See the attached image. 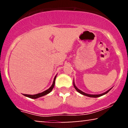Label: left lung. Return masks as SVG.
Returning a JSON list of instances; mask_svg holds the SVG:
<instances>
[{
	"mask_svg": "<svg viewBox=\"0 0 128 128\" xmlns=\"http://www.w3.org/2000/svg\"><path fill=\"white\" fill-rule=\"evenodd\" d=\"M73 86H74V88L76 89V90L78 92H79V93H80L81 94H83L84 95V96H88V97H90V98H98V97H100V96H103V95L105 94H106L107 92H110V90H111V89H110L109 90H108L107 92H104V93H102L101 94H86V93H85V92H82V91H80V90H79L78 88L77 87L75 86V85H74V84L73 83Z\"/></svg>",
	"mask_w": 128,
	"mask_h": 128,
	"instance_id": "left-lung-1",
	"label": "left lung"
}]
</instances>
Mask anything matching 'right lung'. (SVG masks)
Segmentation results:
<instances>
[{"label": "right lung", "mask_w": 128, "mask_h": 128, "mask_svg": "<svg viewBox=\"0 0 128 128\" xmlns=\"http://www.w3.org/2000/svg\"><path fill=\"white\" fill-rule=\"evenodd\" d=\"M56 76H55V78H54V82H53V84L52 85V86H50V87L49 88V89H48L47 90L44 91V92H41V93H38V94H34V95H30V94H23L24 96H25L26 97H28L29 98H31V99H36V98H40V97L42 96H44V95H46L48 94V93H49L50 92H51V91L52 90V89L54 88V86H55V79H56Z\"/></svg>", "instance_id": "obj_1"}]
</instances>
